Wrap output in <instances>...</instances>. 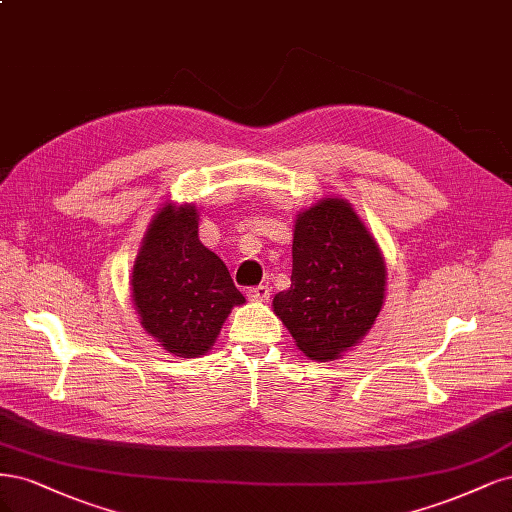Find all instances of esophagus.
<instances>
[{
  "instance_id": "obj_1",
  "label": "esophagus",
  "mask_w": 512,
  "mask_h": 512,
  "mask_svg": "<svg viewBox=\"0 0 512 512\" xmlns=\"http://www.w3.org/2000/svg\"><path fill=\"white\" fill-rule=\"evenodd\" d=\"M246 295H249V300H253V302H263L270 298V287L268 285L251 287V289H246Z\"/></svg>"
}]
</instances>
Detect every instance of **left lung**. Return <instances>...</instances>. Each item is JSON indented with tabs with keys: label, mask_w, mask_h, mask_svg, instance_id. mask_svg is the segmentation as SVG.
<instances>
[{
	"label": "left lung",
	"mask_w": 512,
	"mask_h": 512,
	"mask_svg": "<svg viewBox=\"0 0 512 512\" xmlns=\"http://www.w3.org/2000/svg\"><path fill=\"white\" fill-rule=\"evenodd\" d=\"M385 298V261L353 208L325 197L295 219L291 287L274 312L300 351L332 361L374 325Z\"/></svg>",
	"instance_id": "1"
}]
</instances>
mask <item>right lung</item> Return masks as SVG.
<instances>
[{"label": "right lung", "mask_w": 512, "mask_h": 512, "mask_svg": "<svg viewBox=\"0 0 512 512\" xmlns=\"http://www.w3.org/2000/svg\"><path fill=\"white\" fill-rule=\"evenodd\" d=\"M134 302L148 334L178 357L204 355L229 310L244 304L225 263L197 238L193 206H166L138 253Z\"/></svg>", "instance_id": "add662e5"}]
</instances>
